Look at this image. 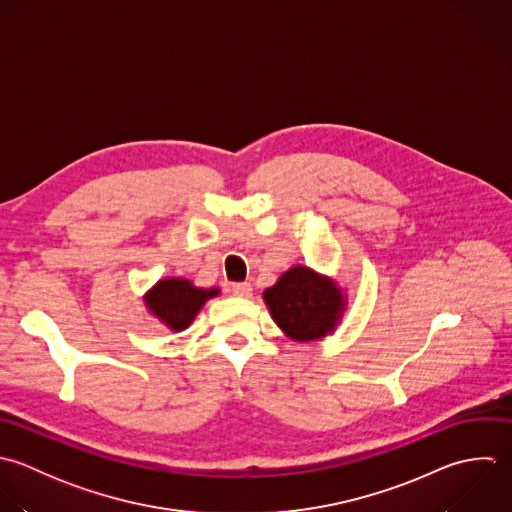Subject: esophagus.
<instances>
[{
  "label": "esophagus",
  "instance_id": "1",
  "mask_svg": "<svg viewBox=\"0 0 512 512\" xmlns=\"http://www.w3.org/2000/svg\"><path fill=\"white\" fill-rule=\"evenodd\" d=\"M231 293L237 295V297H251L253 287L249 283H233L231 285Z\"/></svg>",
  "mask_w": 512,
  "mask_h": 512
}]
</instances>
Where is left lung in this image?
I'll list each match as a JSON object with an SVG mask.
<instances>
[{
    "label": "left lung",
    "mask_w": 512,
    "mask_h": 512,
    "mask_svg": "<svg viewBox=\"0 0 512 512\" xmlns=\"http://www.w3.org/2000/svg\"><path fill=\"white\" fill-rule=\"evenodd\" d=\"M275 323L295 341L325 337L343 313V297L335 283L307 267H293L265 291Z\"/></svg>",
    "instance_id": "8db88e82"
}]
</instances>
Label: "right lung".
Masks as SVG:
<instances>
[{"label":"right lung","mask_w":512,"mask_h":512,"mask_svg":"<svg viewBox=\"0 0 512 512\" xmlns=\"http://www.w3.org/2000/svg\"><path fill=\"white\" fill-rule=\"evenodd\" d=\"M217 289H197L185 279H163L145 297L153 315L175 331L185 329Z\"/></svg>","instance_id":"obj_1"}]
</instances>
